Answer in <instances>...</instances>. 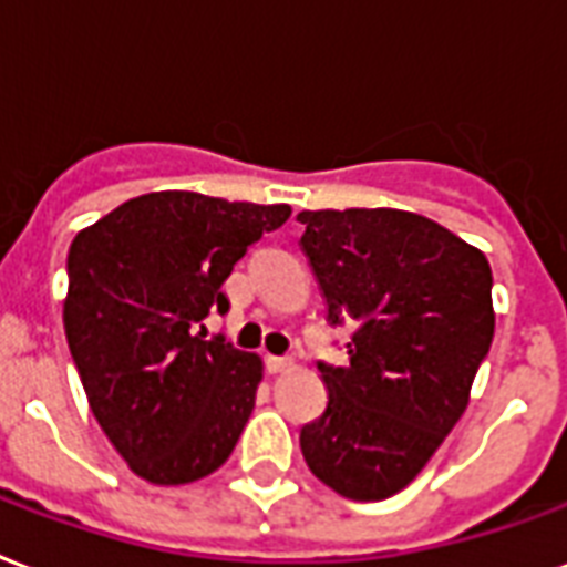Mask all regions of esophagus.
<instances>
[{
  "label": "esophagus",
  "mask_w": 567,
  "mask_h": 567,
  "mask_svg": "<svg viewBox=\"0 0 567 567\" xmlns=\"http://www.w3.org/2000/svg\"><path fill=\"white\" fill-rule=\"evenodd\" d=\"M267 369L274 371V374H282V371L293 369L291 357H267Z\"/></svg>",
  "instance_id": "34e87169"
}]
</instances>
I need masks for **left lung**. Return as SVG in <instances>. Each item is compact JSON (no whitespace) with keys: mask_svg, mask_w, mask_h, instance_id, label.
<instances>
[{"mask_svg":"<svg viewBox=\"0 0 567 567\" xmlns=\"http://www.w3.org/2000/svg\"><path fill=\"white\" fill-rule=\"evenodd\" d=\"M300 246L327 321H357L351 365H318L327 410L300 449L323 485L380 503L422 473L464 416L494 341L491 265L449 228L395 207L302 210Z\"/></svg>","mask_w":567,"mask_h":567,"instance_id":"obj_1","label":"left lung"}]
</instances>
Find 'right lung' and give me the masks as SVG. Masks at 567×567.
Returning a JSON list of instances; mask_svg holds the SVG:
<instances>
[{
    "instance_id": "right-lung-1",
    "label": "right lung",
    "mask_w": 567,
    "mask_h": 567,
    "mask_svg": "<svg viewBox=\"0 0 567 567\" xmlns=\"http://www.w3.org/2000/svg\"><path fill=\"white\" fill-rule=\"evenodd\" d=\"M288 205L163 189L82 228L68 252L64 336L97 425L133 473L172 487L226 464L265 362L196 327Z\"/></svg>"
}]
</instances>
